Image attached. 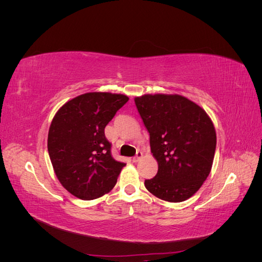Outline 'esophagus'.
Returning <instances> with one entry per match:
<instances>
[{"instance_id":"1","label":"esophagus","mask_w":262,"mask_h":262,"mask_svg":"<svg viewBox=\"0 0 262 262\" xmlns=\"http://www.w3.org/2000/svg\"><path fill=\"white\" fill-rule=\"evenodd\" d=\"M142 157H143V154H142L141 152H138V153H137V155L133 157V160H132V161H133V163H137V162H139V161L141 160Z\"/></svg>"}]
</instances>
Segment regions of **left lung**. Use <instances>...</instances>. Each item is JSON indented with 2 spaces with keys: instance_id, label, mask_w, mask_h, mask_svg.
Masks as SVG:
<instances>
[{
  "instance_id": "1",
  "label": "left lung",
  "mask_w": 262,
  "mask_h": 262,
  "mask_svg": "<svg viewBox=\"0 0 262 262\" xmlns=\"http://www.w3.org/2000/svg\"><path fill=\"white\" fill-rule=\"evenodd\" d=\"M149 133L156 176L145 180L153 195L182 202L201 188L211 171L216 132L205 110L178 94H145L134 98Z\"/></svg>"
}]
</instances>
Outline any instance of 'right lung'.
<instances>
[{"label":"right lung","instance_id":"1","mask_svg":"<svg viewBox=\"0 0 262 262\" xmlns=\"http://www.w3.org/2000/svg\"><path fill=\"white\" fill-rule=\"evenodd\" d=\"M129 97L93 92L67 101L54 115L48 152L60 184L74 196L93 200L115 187L124 163L115 161L105 128Z\"/></svg>","mask_w":262,"mask_h":262}]
</instances>
